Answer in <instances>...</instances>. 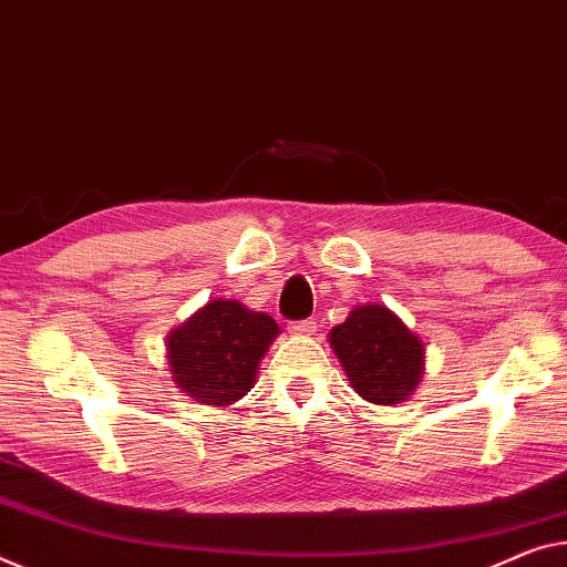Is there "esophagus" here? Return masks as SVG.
<instances>
[{
  "mask_svg": "<svg viewBox=\"0 0 567 567\" xmlns=\"http://www.w3.org/2000/svg\"><path fill=\"white\" fill-rule=\"evenodd\" d=\"M313 332H317V321H313V319L291 321V324H289V334H293V337H309Z\"/></svg>",
  "mask_w": 567,
  "mask_h": 567,
  "instance_id": "obj_1",
  "label": "esophagus"
}]
</instances>
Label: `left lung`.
<instances>
[{
	"label": "left lung",
	"instance_id": "obj_1",
	"mask_svg": "<svg viewBox=\"0 0 567 567\" xmlns=\"http://www.w3.org/2000/svg\"><path fill=\"white\" fill-rule=\"evenodd\" d=\"M329 344L360 398L374 405H395L415 393L425 368V347L382 303L354 307Z\"/></svg>",
	"mask_w": 567,
	"mask_h": 567
}]
</instances>
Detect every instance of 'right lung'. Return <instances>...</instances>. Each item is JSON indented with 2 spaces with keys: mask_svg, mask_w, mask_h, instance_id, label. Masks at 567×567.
Returning a JSON list of instances; mask_svg holds the SVG:
<instances>
[{
  "mask_svg": "<svg viewBox=\"0 0 567 567\" xmlns=\"http://www.w3.org/2000/svg\"><path fill=\"white\" fill-rule=\"evenodd\" d=\"M278 332L268 313L235 299L205 303L167 337L174 385L197 403L233 405L254 388L258 362Z\"/></svg>",
  "mask_w": 567,
  "mask_h": 567,
  "instance_id": "obj_1",
  "label": "right lung"
}]
</instances>
